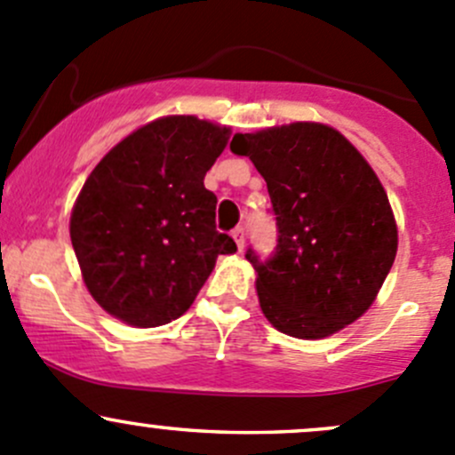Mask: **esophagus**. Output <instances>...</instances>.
I'll return each mask as SVG.
<instances>
[{
	"label": "esophagus",
	"instance_id": "1",
	"mask_svg": "<svg viewBox=\"0 0 455 455\" xmlns=\"http://www.w3.org/2000/svg\"><path fill=\"white\" fill-rule=\"evenodd\" d=\"M233 240H235V244H237V249H244V240H246V233H244V228L242 227H237V228H233Z\"/></svg>",
	"mask_w": 455,
	"mask_h": 455
}]
</instances>
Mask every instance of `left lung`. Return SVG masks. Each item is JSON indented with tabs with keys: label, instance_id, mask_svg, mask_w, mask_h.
Masks as SVG:
<instances>
[{
	"label": "left lung",
	"instance_id": "left-lung-1",
	"mask_svg": "<svg viewBox=\"0 0 455 455\" xmlns=\"http://www.w3.org/2000/svg\"><path fill=\"white\" fill-rule=\"evenodd\" d=\"M268 187L277 246L253 249L261 313L279 332L323 339L370 308L394 264L398 231L387 194L368 160L321 123L235 134Z\"/></svg>",
	"mask_w": 455,
	"mask_h": 455
}]
</instances>
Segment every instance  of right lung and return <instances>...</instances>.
<instances>
[{
  "mask_svg": "<svg viewBox=\"0 0 455 455\" xmlns=\"http://www.w3.org/2000/svg\"><path fill=\"white\" fill-rule=\"evenodd\" d=\"M228 127L164 116L132 132L85 180L70 237L96 304L134 328H156L189 310L218 255L235 253L215 228L204 176Z\"/></svg>",
  "mask_w": 455,
  "mask_h": 455,
  "instance_id": "1",
  "label": "right lung"
}]
</instances>
